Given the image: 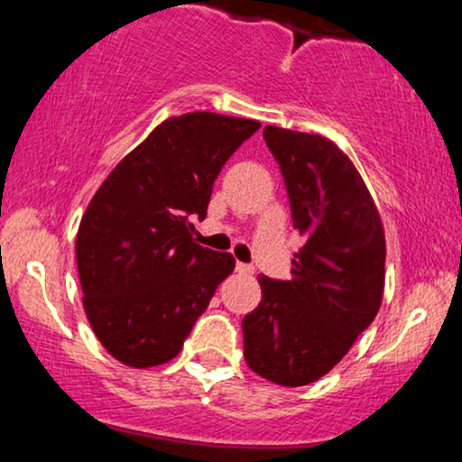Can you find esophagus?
Returning <instances> with one entry per match:
<instances>
[{"mask_svg":"<svg viewBox=\"0 0 462 462\" xmlns=\"http://www.w3.org/2000/svg\"><path fill=\"white\" fill-rule=\"evenodd\" d=\"M236 272L241 275H252L254 267H252V264H245V263H236Z\"/></svg>","mask_w":462,"mask_h":462,"instance_id":"obj_1","label":"esophagus"}]
</instances>
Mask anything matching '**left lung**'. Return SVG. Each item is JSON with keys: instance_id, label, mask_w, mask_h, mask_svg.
Wrapping results in <instances>:
<instances>
[{"instance_id": "8db88e82", "label": "left lung", "mask_w": 462, "mask_h": 462, "mask_svg": "<svg viewBox=\"0 0 462 462\" xmlns=\"http://www.w3.org/2000/svg\"><path fill=\"white\" fill-rule=\"evenodd\" d=\"M263 136L306 241L293 278H258L263 300L243 319L245 363L269 383L304 386L346 356L378 315L384 227L354 162L330 139L275 125Z\"/></svg>"}]
</instances>
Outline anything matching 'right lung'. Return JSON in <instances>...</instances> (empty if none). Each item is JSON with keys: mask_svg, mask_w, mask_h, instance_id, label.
Wrapping results in <instances>:
<instances>
[{"mask_svg": "<svg viewBox=\"0 0 462 462\" xmlns=\"http://www.w3.org/2000/svg\"><path fill=\"white\" fill-rule=\"evenodd\" d=\"M261 124L217 113L162 121L104 180L79 221L84 310L110 356L145 369L176 358L235 269L232 254L195 243L227 158Z\"/></svg>", "mask_w": 462, "mask_h": 462, "instance_id": "add662e5", "label": "right lung"}]
</instances>
